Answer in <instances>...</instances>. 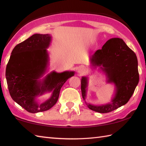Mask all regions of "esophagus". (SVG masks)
<instances>
[{
    "instance_id": "esophagus-1",
    "label": "esophagus",
    "mask_w": 146,
    "mask_h": 146,
    "mask_svg": "<svg viewBox=\"0 0 146 146\" xmlns=\"http://www.w3.org/2000/svg\"><path fill=\"white\" fill-rule=\"evenodd\" d=\"M85 71H86L85 68L83 67V66H80V67L78 68V73L83 74V73H84Z\"/></svg>"
}]
</instances>
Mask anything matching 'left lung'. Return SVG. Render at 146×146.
Segmentation results:
<instances>
[{"label": "left lung", "instance_id": "obj_1", "mask_svg": "<svg viewBox=\"0 0 146 146\" xmlns=\"http://www.w3.org/2000/svg\"><path fill=\"white\" fill-rule=\"evenodd\" d=\"M92 66L100 67L107 76V83L115 85V94L109 103L97 105L85 103L92 110L108 113L127 103L137 86L139 75L137 58L134 52L120 38H111L90 57ZM88 77L81 80V90L85 100Z\"/></svg>", "mask_w": 146, "mask_h": 146}]
</instances>
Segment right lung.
Masks as SVG:
<instances>
[{
	"mask_svg": "<svg viewBox=\"0 0 146 146\" xmlns=\"http://www.w3.org/2000/svg\"><path fill=\"white\" fill-rule=\"evenodd\" d=\"M49 35L35 34L15 46L6 67L5 76L12 98L30 113L46 111L56 103L60 90L75 71L57 73L53 71L41 79L49 65L47 48ZM47 92L52 95L40 103L37 98Z\"/></svg>",
	"mask_w": 146,
	"mask_h": 146,
	"instance_id": "1",
	"label": "right lung"
}]
</instances>
